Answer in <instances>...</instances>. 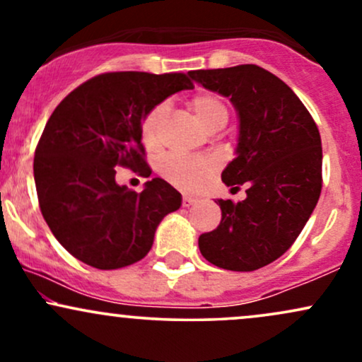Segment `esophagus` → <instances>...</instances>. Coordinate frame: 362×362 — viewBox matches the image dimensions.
<instances>
[{
	"label": "esophagus",
	"instance_id": "esophagus-1",
	"mask_svg": "<svg viewBox=\"0 0 362 362\" xmlns=\"http://www.w3.org/2000/svg\"><path fill=\"white\" fill-rule=\"evenodd\" d=\"M195 202H197V199L192 197V195H184V197H182V206H184V207L194 206Z\"/></svg>",
	"mask_w": 362,
	"mask_h": 362
}]
</instances>
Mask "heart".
<instances>
[{
	"instance_id": "heart-1",
	"label": "heart",
	"mask_w": 362,
	"mask_h": 362,
	"mask_svg": "<svg viewBox=\"0 0 362 362\" xmlns=\"http://www.w3.org/2000/svg\"><path fill=\"white\" fill-rule=\"evenodd\" d=\"M190 107L194 114L207 129L224 126L230 115L226 102L213 91H201L190 98ZM168 102H160L144 115L141 122V139L148 149L161 146V132L165 119L168 115ZM216 168V160L209 156H182L170 155L161 161V175L180 189L192 190L204 184V180Z\"/></svg>"
}]
</instances>
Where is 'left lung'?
Wrapping results in <instances>:
<instances>
[{"label": "left lung", "mask_w": 362, "mask_h": 362, "mask_svg": "<svg viewBox=\"0 0 362 362\" xmlns=\"http://www.w3.org/2000/svg\"><path fill=\"white\" fill-rule=\"evenodd\" d=\"M190 78L230 97L240 117L236 158L223 170L247 199H218L221 223L199 236L216 267L250 272L279 259L301 233L322 192V139L313 117L276 74L255 64L197 69Z\"/></svg>", "instance_id": "obj_1"}]
</instances>
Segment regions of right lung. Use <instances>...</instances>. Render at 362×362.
Here are the masks:
<instances>
[{
  "label": "right lung",
  "instance_id": "add662e5",
  "mask_svg": "<svg viewBox=\"0 0 362 362\" xmlns=\"http://www.w3.org/2000/svg\"><path fill=\"white\" fill-rule=\"evenodd\" d=\"M194 88L184 73H103L74 88L45 124L34 178L42 216L78 260L112 271L146 257L161 219L182 195L163 178L143 192L117 185L115 168L149 177L141 122L156 103Z\"/></svg>",
  "mask_w": 362,
  "mask_h": 362
}]
</instances>
